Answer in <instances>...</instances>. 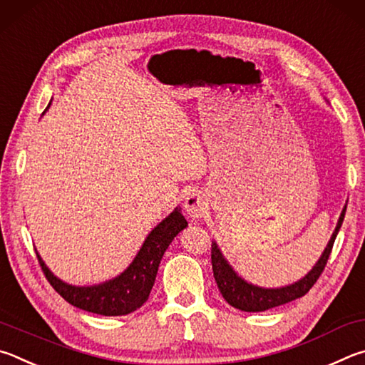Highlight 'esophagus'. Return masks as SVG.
Listing matches in <instances>:
<instances>
[{"mask_svg":"<svg viewBox=\"0 0 365 365\" xmlns=\"http://www.w3.org/2000/svg\"><path fill=\"white\" fill-rule=\"evenodd\" d=\"M208 197L202 190H192L184 202V210L190 220H200L208 212Z\"/></svg>","mask_w":365,"mask_h":365,"instance_id":"34e87169","label":"esophagus"}]
</instances>
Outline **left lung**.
<instances>
[{
    "instance_id": "obj_1",
    "label": "left lung",
    "mask_w": 365,
    "mask_h": 365,
    "mask_svg": "<svg viewBox=\"0 0 365 365\" xmlns=\"http://www.w3.org/2000/svg\"><path fill=\"white\" fill-rule=\"evenodd\" d=\"M346 205L348 202L344 203V207L340 213V218L336 221L335 231L331 234L327 247L324 248V252L316 264L311 267L308 274H304L302 279H298L297 282H292L289 285L282 287H259L257 284H252L245 280L240 274L234 269L229 263L227 258L222 255L218 242L213 240L212 244V264H213V276L216 284H218V289L221 292L222 298L226 302L234 306L235 309L245 311V312H261L271 308H276V306L290 303L293 299L302 298L303 295L309 292L312 285L316 284V280L321 276L325 264H327V259L330 257L331 247H334V242L336 239V234L340 231L343 225L344 213H346Z\"/></svg>"
}]
</instances>
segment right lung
<instances>
[{"mask_svg":"<svg viewBox=\"0 0 365 365\" xmlns=\"http://www.w3.org/2000/svg\"><path fill=\"white\" fill-rule=\"evenodd\" d=\"M51 102L53 99L49 101L43 115L48 112ZM186 227L187 221L181 213V207H176L147 234L136 257L126 266L125 271H121L118 276L94 285H73L63 282L49 269L40 253L36 252V255L49 284L66 302L83 311L94 312V314L126 316L147 302L166 248Z\"/></svg>","mask_w":365,"mask_h":365,"instance_id":"obj_1","label":"right lung"}]
</instances>
